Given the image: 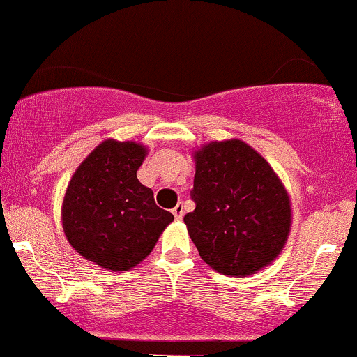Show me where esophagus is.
<instances>
[{
	"mask_svg": "<svg viewBox=\"0 0 357 357\" xmlns=\"http://www.w3.org/2000/svg\"><path fill=\"white\" fill-rule=\"evenodd\" d=\"M183 213H184V206H183V203H178V204H176V206L173 208V215H174V218H176V220H181V218H183Z\"/></svg>",
	"mask_w": 357,
	"mask_h": 357,
	"instance_id": "esophagus-1",
	"label": "esophagus"
}]
</instances>
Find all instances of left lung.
<instances>
[{
    "instance_id": "left-lung-1",
    "label": "left lung",
    "mask_w": 357,
    "mask_h": 357,
    "mask_svg": "<svg viewBox=\"0 0 357 357\" xmlns=\"http://www.w3.org/2000/svg\"><path fill=\"white\" fill-rule=\"evenodd\" d=\"M195 161L196 208L184 223L199 257L235 277L272 264L292 223L289 195L272 166L238 139L203 146Z\"/></svg>"
}]
</instances>
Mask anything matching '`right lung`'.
<instances>
[{"label": "right lung", "mask_w": 357, "mask_h": 357, "mask_svg": "<svg viewBox=\"0 0 357 357\" xmlns=\"http://www.w3.org/2000/svg\"><path fill=\"white\" fill-rule=\"evenodd\" d=\"M147 149L139 142L107 139L73 173L63 204L65 236L82 257L102 268L126 272L153 252L174 216L154 203L139 183Z\"/></svg>", "instance_id": "1"}]
</instances>
